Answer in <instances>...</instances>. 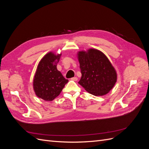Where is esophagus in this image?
Listing matches in <instances>:
<instances>
[{
  "label": "esophagus",
  "mask_w": 149,
  "mask_h": 149,
  "mask_svg": "<svg viewBox=\"0 0 149 149\" xmlns=\"http://www.w3.org/2000/svg\"><path fill=\"white\" fill-rule=\"evenodd\" d=\"M71 79L73 80V81H78V78H77V77H73V78H72Z\"/></svg>",
  "instance_id": "esophagus-1"
}]
</instances>
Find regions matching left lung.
I'll return each mask as SVG.
<instances>
[{
	"mask_svg": "<svg viewBox=\"0 0 149 149\" xmlns=\"http://www.w3.org/2000/svg\"><path fill=\"white\" fill-rule=\"evenodd\" d=\"M81 78L78 83L89 93L104 96L114 88L118 79L116 70L106 55L96 48L79 51Z\"/></svg>",
	"mask_w": 149,
	"mask_h": 149,
	"instance_id": "obj_1",
	"label": "left lung"
}]
</instances>
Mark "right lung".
I'll list each match as a JSON object with an SVG mask.
<instances>
[{
  "instance_id": "1",
  "label": "right lung",
  "mask_w": 149,
  "mask_h": 149,
  "mask_svg": "<svg viewBox=\"0 0 149 149\" xmlns=\"http://www.w3.org/2000/svg\"><path fill=\"white\" fill-rule=\"evenodd\" d=\"M61 53L49 52L39 61L33 77V88L38 97L52 101L60 95L65 85L68 82L57 70Z\"/></svg>"
}]
</instances>
